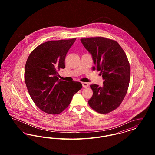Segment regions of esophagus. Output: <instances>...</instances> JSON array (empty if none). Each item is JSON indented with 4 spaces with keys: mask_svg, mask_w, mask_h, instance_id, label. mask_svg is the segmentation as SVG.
<instances>
[{
    "mask_svg": "<svg viewBox=\"0 0 155 155\" xmlns=\"http://www.w3.org/2000/svg\"><path fill=\"white\" fill-rule=\"evenodd\" d=\"M82 87L85 88H87L89 87L88 83L87 82H82Z\"/></svg>",
    "mask_w": 155,
    "mask_h": 155,
    "instance_id": "esophagus-1",
    "label": "esophagus"
}]
</instances>
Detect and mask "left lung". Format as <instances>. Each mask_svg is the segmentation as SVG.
<instances>
[{
	"label": "left lung",
	"instance_id": "1",
	"mask_svg": "<svg viewBox=\"0 0 155 155\" xmlns=\"http://www.w3.org/2000/svg\"><path fill=\"white\" fill-rule=\"evenodd\" d=\"M81 43L92 55L95 66L100 71L103 87L92 84L93 95L90 107L106 114L117 109L127 94L130 80V66L127 56L118 43L103 37L81 39Z\"/></svg>",
	"mask_w": 155,
	"mask_h": 155
}]
</instances>
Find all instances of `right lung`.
Segmentation results:
<instances>
[{
	"label": "right lung",
	"instance_id": "add662e5",
	"mask_svg": "<svg viewBox=\"0 0 155 155\" xmlns=\"http://www.w3.org/2000/svg\"><path fill=\"white\" fill-rule=\"evenodd\" d=\"M75 40L46 42L37 46L27 60V88L34 102L46 113L58 114L65 110L74 94L82 88L80 82L61 81L58 77V71L65 68L67 53Z\"/></svg>",
	"mask_w": 155,
	"mask_h": 155
}]
</instances>
